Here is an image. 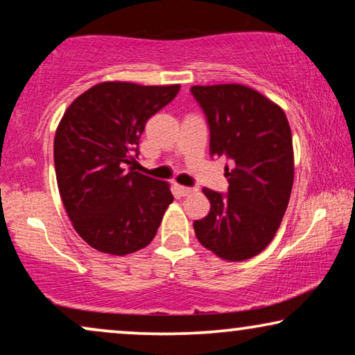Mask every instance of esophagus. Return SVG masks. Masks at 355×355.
I'll use <instances>...</instances> for the list:
<instances>
[{
	"label": "esophagus",
	"mask_w": 355,
	"mask_h": 355,
	"mask_svg": "<svg viewBox=\"0 0 355 355\" xmlns=\"http://www.w3.org/2000/svg\"><path fill=\"white\" fill-rule=\"evenodd\" d=\"M193 192H196V189L179 186V184H176V186H174V193H176L178 197H187V196H191V193H193Z\"/></svg>",
	"instance_id": "obj_1"
}]
</instances>
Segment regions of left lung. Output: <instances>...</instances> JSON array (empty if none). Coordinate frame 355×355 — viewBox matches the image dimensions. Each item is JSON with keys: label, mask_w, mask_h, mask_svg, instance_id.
<instances>
[{"label": "left lung", "mask_w": 355, "mask_h": 355, "mask_svg": "<svg viewBox=\"0 0 355 355\" xmlns=\"http://www.w3.org/2000/svg\"><path fill=\"white\" fill-rule=\"evenodd\" d=\"M210 125V153L226 155L227 196L203 189L210 213L193 221L205 249L223 260L259 255L273 241L294 182L293 134L283 108L241 84L193 85Z\"/></svg>", "instance_id": "left-lung-1"}]
</instances>
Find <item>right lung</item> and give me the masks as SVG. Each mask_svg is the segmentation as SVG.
Returning <instances> with one entry per match:
<instances>
[{
  "label": "right lung",
  "instance_id": "right-lung-1",
  "mask_svg": "<svg viewBox=\"0 0 355 355\" xmlns=\"http://www.w3.org/2000/svg\"><path fill=\"white\" fill-rule=\"evenodd\" d=\"M179 89L101 82L62 114L55 135L58 189L77 234L95 250L134 254L157 234L173 193L166 181L140 174L134 164L145 123Z\"/></svg>",
  "mask_w": 355,
  "mask_h": 355
}]
</instances>
